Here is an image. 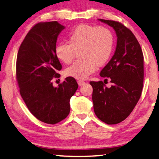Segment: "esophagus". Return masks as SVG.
Here are the masks:
<instances>
[{
    "mask_svg": "<svg viewBox=\"0 0 159 159\" xmlns=\"http://www.w3.org/2000/svg\"><path fill=\"white\" fill-rule=\"evenodd\" d=\"M77 83H78V84H79V85H82L83 84H84V83H85V82L83 81V80H79L77 81Z\"/></svg>",
    "mask_w": 159,
    "mask_h": 159,
    "instance_id": "obj_1",
    "label": "esophagus"
}]
</instances>
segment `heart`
<instances>
[{"label": "heart", "instance_id": "obj_1", "mask_svg": "<svg viewBox=\"0 0 159 159\" xmlns=\"http://www.w3.org/2000/svg\"><path fill=\"white\" fill-rule=\"evenodd\" d=\"M68 42L56 45V57L69 65L73 61L76 51L80 50L79 57L82 59L74 62L65 70V74L78 79H85L93 73L96 66L102 67L108 61L113 48L114 37L108 28L82 24L70 32Z\"/></svg>", "mask_w": 159, "mask_h": 159}]
</instances>
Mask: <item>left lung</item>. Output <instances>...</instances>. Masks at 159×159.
Listing matches in <instances>:
<instances>
[{
	"instance_id": "obj_1",
	"label": "left lung",
	"mask_w": 159,
	"mask_h": 159,
	"mask_svg": "<svg viewBox=\"0 0 159 159\" xmlns=\"http://www.w3.org/2000/svg\"><path fill=\"white\" fill-rule=\"evenodd\" d=\"M113 28L117 37L113 56L100 72L111 79L107 88L103 81H90L95 115L108 125H116L131 114L140 99L143 87L144 57L134 33L122 24L99 19Z\"/></svg>"
}]
</instances>
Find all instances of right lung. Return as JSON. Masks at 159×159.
<instances>
[{"mask_svg": "<svg viewBox=\"0 0 159 159\" xmlns=\"http://www.w3.org/2000/svg\"><path fill=\"white\" fill-rule=\"evenodd\" d=\"M63 29L57 21L38 23L28 32L17 54L16 78L22 99L37 119L49 125L67 117L70 99L79 87L71 76L58 87L52 83L62 70L55 49Z\"/></svg>", "mask_w": 159, "mask_h": 159, "instance_id": "right-lung-1", "label": "right lung"}]
</instances>
